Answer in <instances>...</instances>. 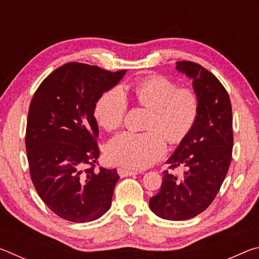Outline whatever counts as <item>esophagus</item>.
Masks as SVG:
<instances>
[{"instance_id":"obj_1","label":"esophagus","mask_w":259,"mask_h":259,"mask_svg":"<svg viewBox=\"0 0 259 259\" xmlns=\"http://www.w3.org/2000/svg\"><path fill=\"white\" fill-rule=\"evenodd\" d=\"M117 174H119L121 177H128V176H133V175H137L139 172L135 171V170H130V169H125V168H119V169H117Z\"/></svg>"}]
</instances>
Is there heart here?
<instances>
[{
  "mask_svg": "<svg viewBox=\"0 0 259 259\" xmlns=\"http://www.w3.org/2000/svg\"><path fill=\"white\" fill-rule=\"evenodd\" d=\"M133 91L140 106L151 109L146 124L150 131H125L115 136L107 144L106 154L113 163L142 170L164 156L165 138L169 143L179 144L190 135L198 120L200 100L194 90L178 88L174 81L161 75L137 82ZM126 111L128 99L124 91L113 88L97 100L95 117L104 129L115 130L123 123Z\"/></svg>",
  "mask_w": 259,
  "mask_h": 259,
  "instance_id": "obj_1",
  "label": "heart"
}]
</instances>
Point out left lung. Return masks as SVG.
<instances>
[{
  "label": "left lung",
  "mask_w": 259,
  "mask_h": 259,
  "mask_svg": "<svg viewBox=\"0 0 259 259\" xmlns=\"http://www.w3.org/2000/svg\"><path fill=\"white\" fill-rule=\"evenodd\" d=\"M176 68L192 78L200 100L199 116L166 161L170 169L184 168L183 177L163 171L150 208L163 219L185 221L204 211L217 195L231 164L233 130L231 100L218 78L192 61H177Z\"/></svg>",
  "instance_id": "1"
}]
</instances>
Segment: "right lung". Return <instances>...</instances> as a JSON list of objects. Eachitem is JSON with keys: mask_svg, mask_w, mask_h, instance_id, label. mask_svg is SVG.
I'll return each instance as SVG.
<instances>
[{"mask_svg": "<svg viewBox=\"0 0 259 259\" xmlns=\"http://www.w3.org/2000/svg\"><path fill=\"white\" fill-rule=\"evenodd\" d=\"M125 72L67 63L35 91L26 126L29 174L43 202L60 218L93 222L111 208L120 176L116 169H95L99 131L94 114L100 96Z\"/></svg>", "mask_w": 259, "mask_h": 259, "instance_id": "add662e5", "label": "right lung"}]
</instances>
